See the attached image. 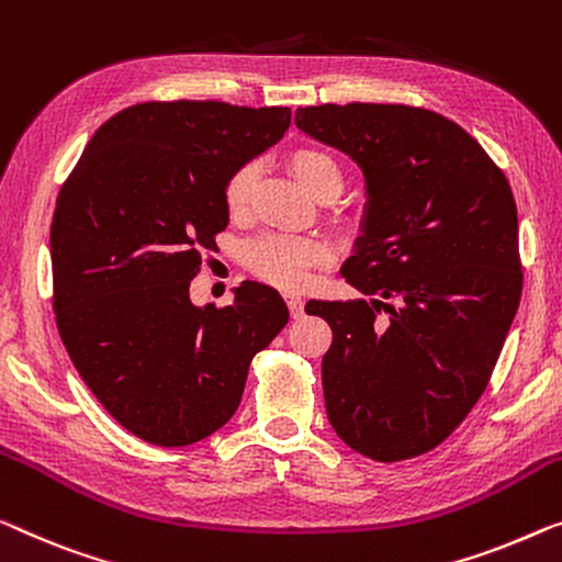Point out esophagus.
<instances>
[{
	"label": "esophagus",
	"mask_w": 562,
	"mask_h": 562,
	"mask_svg": "<svg viewBox=\"0 0 562 562\" xmlns=\"http://www.w3.org/2000/svg\"><path fill=\"white\" fill-rule=\"evenodd\" d=\"M288 307H290V317H292V321H300V317L305 315V303H303V297L290 295V297H288Z\"/></svg>",
	"instance_id": "34e87169"
}]
</instances>
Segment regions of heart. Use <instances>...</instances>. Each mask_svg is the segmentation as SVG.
<instances>
[{
	"instance_id": "obj_1",
	"label": "heart",
	"mask_w": 562,
	"mask_h": 562,
	"mask_svg": "<svg viewBox=\"0 0 562 562\" xmlns=\"http://www.w3.org/2000/svg\"><path fill=\"white\" fill-rule=\"evenodd\" d=\"M290 171L295 179L303 183L313 196L338 194L342 187L340 166L328 150L303 146L295 148L288 158ZM249 194H252V169L241 166V169L229 176L227 187H224V204H227L229 214H241L249 204ZM325 259V249L315 241L280 237V234H267L249 241L245 249V262L257 278L274 284V288L295 292L305 288L310 280V270L321 265Z\"/></svg>"
}]
</instances>
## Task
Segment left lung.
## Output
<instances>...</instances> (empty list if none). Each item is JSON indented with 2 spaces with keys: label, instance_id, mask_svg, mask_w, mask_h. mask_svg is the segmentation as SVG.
Listing matches in <instances>:
<instances>
[{
  "label": "left lung",
  "instance_id": "obj_1",
  "mask_svg": "<svg viewBox=\"0 0 562 562\" xmlns=\"http://www.w3.org/2000/svg\"><path fill=\"white\" fill-rule=\"evenodd\" d=\"M310 138L348 154L366 212L342 278L371 300H310L333 330L325 412L375 462L426 454L487 389L522 295L513 189L476 140L434 111L297 108Z\"/></svg>",
  "mask_w": 562,
  "mask_h": 562
}]
</instances>
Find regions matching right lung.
<instances>
[{
  "label": "right lung",
  "instance_id": "1",
  "mask_svg": "<svg viewBox=\"0 0 562 562\" xmlns=\"http://www.w3.org/2000/svg\"><path fill=\"white\" fill-rule=\"evenodd\" d=\"M290 115L220 100L131 105L100 125L57 196V330L105 412L156 447L222 429L252 358L288 323L270 284L241 282L227 307H196L189 284L229 224V176L278 144Z\"/></svg>",
  "mask_w": 562,
  "mask_h": 562
}]
</instances>
